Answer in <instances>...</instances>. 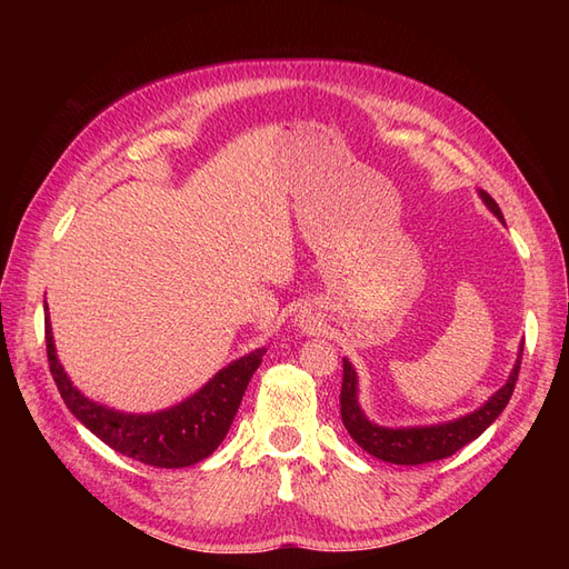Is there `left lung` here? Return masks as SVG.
<instances>
[{"mask_svg":"<svg viewBox=\"0 0 569 569\" xmlns=\"http://www.w3.org/2000/svg\"><path fill=\"white\" fill-rule=\"evenodd\" d=\"M481 199H485V203L498 220H503L501 209H498V203L487 192H481ZM522 351H525V343L520 349L518 363H515L508 377V382L498 389L479 410L470 412V416L465 418H458L453 422L432 425V427H403V429H387L370 422L363 416V410H360L356 401V372L349 360H343V377H341V393H339L343 427L349 429V435L353 437V441L360 446V449H366L370 456L393 465H422V462L449 458L456 451H460L462 446L475 441L498 416H501L503 408L510 401L515 385H518Z\"/></svg>","mask_w":569,"mask_h":569,"instance_id":"obj_1","label":"left lung"}]
</instances>
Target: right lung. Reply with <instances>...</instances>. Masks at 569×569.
I'll use <instances>...</instances> for the list:
<instances>
[{
    "instance_id": "obj_1",
    "label": "right lung",
    "mask_w": 569,
    "mask_h": 569,
    "mask_svg": "<svg viewBox=\"0 0 569 569\" xmlns=\"http://www.w3.org/2000/svg\"><path fill=\"white\" fill-rule=\"evenodd\" d=\"M44 341L49 372L54 377L68 410L113 451L153 465V468H187V465L209 458L218 449L237 416L239 403H242L251 375L261 366L266 353V349H256L234 360L192 399L176 408L153 412V416H123V412L84 399L71 385L57 358L49 318L44 322Z\"/></svg>"
}]
</instances>
